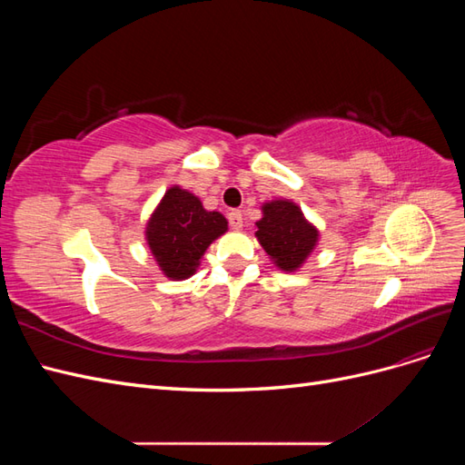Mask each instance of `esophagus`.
I'll use <instances>...</instances> for the list:
<instances>
[{
  "label": "esophagus",
  "mask_w": 465,
  "mask_h": 465,
  "mask_svg": "<svg viewBox=\"0 0 465 465\" xmlns=\"http://www.w3.org/2000/svg\"><path fill=\"white\" fill-rule=\"evenodd\" d=\"M227 219H229V224H231L232 229H241V227H242V213H241V211H238V209L229 211Z\"/></svg>",
  "instance_id": "esophagus-1"
}]
</instances>
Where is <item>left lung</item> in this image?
<instances>
[{"label": "left lung", "instance_id": "left-lung-1", "mask_svg": "<svg viewBox=\"0 0 465 465\" xmlns=\"http://www.w3.org/2000/svg\"><path fill=\"white\" fill-rule=\"evenodd\" d=\"M256 224V236L263 250L285 272L297 270L318 238V231L302 217V211L285 200L265 203L263 217Z\"/></svg>", "mask_w": 465, "mask_h": 465}]
</instances>
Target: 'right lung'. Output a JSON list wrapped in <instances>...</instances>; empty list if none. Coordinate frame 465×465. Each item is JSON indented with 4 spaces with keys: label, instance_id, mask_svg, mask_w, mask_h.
<instances>
[{
    "label": "right lung",
    "instance_id": "1",
    "mask_svg": "<svg viewBox=\"0 0 465 465\" xmlns=\"http://www.w3.org/2000/svg\"><path fill=\"white\" fill-rule=\"evenodd\" d=\"M224 231L227 219L217 211H205L195 195L174 186L147 224V242L166 277L186 279Z\"/></svg>",
    "mask_w": 465,
    "mask_h": 465
}]
</instances>
